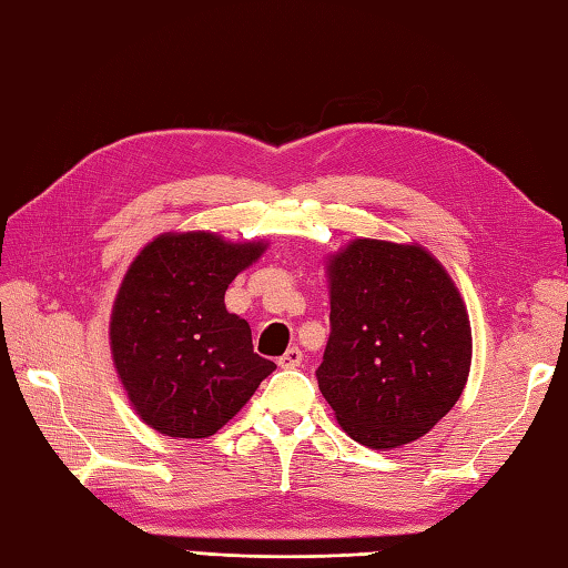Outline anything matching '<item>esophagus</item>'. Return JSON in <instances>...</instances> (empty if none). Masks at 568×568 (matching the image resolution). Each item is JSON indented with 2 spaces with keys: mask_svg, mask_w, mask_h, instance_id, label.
Segmentation results:
<instances>
[{
  "mask_svg": "<svg viewBox=\"0 0 568 568\" xmlns=\"http://www.w3.org/2000/svg\"><path fill=\"white\" fill-rule=\"evenodd\" d=\"M302 358H304L302 348L292 346V348H288V351L284 353V356H280V361H276V363H280V368H296L298 363H302Z\"/></svg>",
  "mask_w": 568,
  "mask_h": 568,
  "instance_id": "obj_1",
  "label": "esophagus"
}]
</instances>
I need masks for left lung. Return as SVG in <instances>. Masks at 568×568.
<instances>
[{
    "mask_svg": "<svg viewBox=\"0 0 568 568\" xmlns=\"http://www.w3.org/2000/svg\"><path fill=\"white\" fill-rule=\"evenodd\" d=\"M318 390L353 440L388 450L453 410L473 361L457 286L423 247L356 240L328 266Z\"/></svg>",
    "mask_w": 568,
    "mask_h": 568,
    "instance_id": "obj_1",
    "label": "left lung"
}]
</instances>
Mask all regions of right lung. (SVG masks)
Wrapping results in <instances>:
<instances>
[{
  "label": "right lung",
  "instance_id": "right-lung-1",
  "mask_svg": "<svg viewBox=\"0 0 568 568\" xmlns=\"http://www.w3.org/2000/svg\"><path fill=\"white\" fill-rule=\"evenodd\" d=\"M264 252L210 232L163 234L135 256L115 296L111 351L133 408L170 437H210L276 368L224 292Z\"/></svg>",
  "mask_w": 568,
  "mask_h": 568
}]
</instances>
